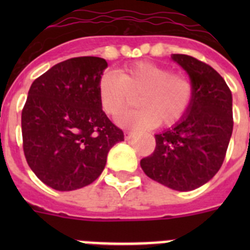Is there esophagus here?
I'll return each mask as SVG.
<instances>
[{
    "instance_id": "1",
    "label": "esophagus",
    "mask_w": 250,
    "mask_h": 250,
    "mask_svg": "<svg viewBox=\"0 0 250 250\" xmlns=\"http://www.w3.org/2000/svg\"><path fill=\"white\" fill-rule=\"evenodd\" d=\"M135 135L132 131H125L124 132V138H125V140H130V139L132 138V136Z\"/></svg>"
}]
</instances>
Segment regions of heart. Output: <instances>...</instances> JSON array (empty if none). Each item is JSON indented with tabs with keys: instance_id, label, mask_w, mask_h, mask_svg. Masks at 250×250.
Listing matches in <instances>:
<instances>
[{
	"instance_id": "obj_1",
	"label": "heart",
	"mask_w": 250,
	"mask_h": 250,
	"mask_svg": "<svg viewBox=\"0 0 250 250\" xmlns=\"http://www.w3.org/2000/svg\"><path fill=\"white\" fill-rule=\"evenodd\" d=\"M101 109L116 118L131 104L132 95H139L141 109L126 112L119 119L121 126L147 129L161 123L173 126L187 116L194 98L190 79L171 72L165 66L139 61L124 66L116 72H105L99 81Z\"/></svg>"
}]
</instances>
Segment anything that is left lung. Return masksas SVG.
I'll return each mask as SVG.
<instances>
[{
  "instance_id": "obj_1",
  "label": "left lung",
  "mask_w": 250,
  "mask_h": 250,
  "mask_svg": "<svg viewBox=\"0 0 250 250\" xmlns=\"http://www.w3.org/2000/svg\"><path fill=\"white\" fill-rule=\"evenodd\" d=\"M194 86L190 109L171 129L156 134V146L140 165L150 179L179 191L194 190L218 173L233 132V99L224 79L195 57L174 54Z\"/></svg>"
}]
</instances>
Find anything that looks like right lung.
I'll return each mask as SVG.
<instances>
[{
	"mask_svg": "<svg viewBox=\"0 0 250 250\" xmlns=\"http://www.w3.org/2000/svg\"><path fill=\"white\" fill-rule=\"evenodd\" d=\"M107 62L83 56L57 63L37 77L22 109L23 152L28 167L60 191L91 184L107 152L124 140L99 101V81Z\"/></svg>",
	"mask_w": 250,
	"mask_h": 250,
	"instance_id": "add662e5",
	"label": "right lung"
}]
</instances>
